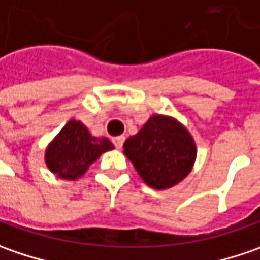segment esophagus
<instances>
[{"label": "esophagus", "instance_id": "34e87169", "mask_svg": "<svg viewBox=\"0 0 260 260\" xmlns=\"http://www.w3.org/2000/svg\"><path fill=\"white\" fill-rule=\"evenodd\" d=\"M112 141H113V145L120 150V148H122V145H123V142H125V137H122V135H120V137H115Z\"/></svg>", "mask_w": 260, "mask_h": 260}]
</instances>
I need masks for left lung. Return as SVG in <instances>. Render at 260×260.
<instances>
[{
    "mask_svg": "<svg viewBox=\"0 0 260 260\" xmlns=\"http://www.w3.org/2000/svg\"><path fill=\"white\" fill-rule=\"evenodd\" d=\"M142 180L154 189H167L183 180L197 158L193 138L177 120L154 115L123 144Z\"/></svg>",
    "mask_w": 260,
    "mask_h": 260,
    "instance_id": "obj_1",
    "label": "left lung"
}]
</instances>
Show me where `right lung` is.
<instances>
[{
    "mask_svg": "<svg viewBox=\"0 0 260 260\" xmlns=\"http://www.w3.org/2000/svg\"><path fill=\"white\" fill-rule=\"evenodd\" d=\"M109 150H113V144L108 138L91 137L81 122L70 120L46 148L45 160L52 173L75 180Z\"/></svg>",
    "mask_w": 260,
    "mask_h": 260,
    "instance_id": "add662e5",
    "label": "right lung"
}]
</instances>
